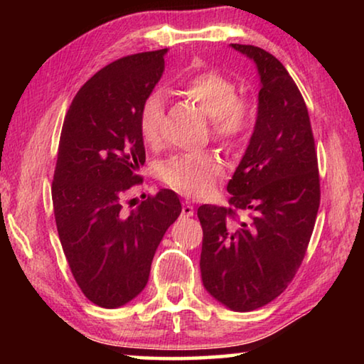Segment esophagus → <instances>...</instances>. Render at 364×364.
Returning a JSON list of instances; mask_svg holds the SVG:
<instances>
[{"label": "esophagus", "instance_id": "esophagus-1", "mask_svg": "<svg viewBox=\"0 0 364 364\" xmlns=\"http://www.w3.org/2000/svg\"><path fill=\"white\" fill-rule=\"evenodd\" d=\"M194 215V207H193V204H191V202H183V207H181V217L183 218H189V217H193Z\"/></svg>", "mask_w": 364, "mask_h": 364}]
</instances>
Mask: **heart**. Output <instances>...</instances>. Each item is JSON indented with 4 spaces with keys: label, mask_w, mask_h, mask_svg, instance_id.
I'll list each match as a JSON object with an SVG mask.
<instances>
[{
    "label": "heart",
    "mask_w": 364,
    "mask_h": 364,
    "mask_svg": "<svg viewBox=\"0 0 364 364\" xmlns=\"http://www.w3.org/2000/svg\"><path fill=\"white\" fill-rule=\"evenodd\" d=\"M183 93L212 119V134L226 146H234L249 132L252 109L237 97L236 83L215 70H205L184 83ZM164 122V97L151 93L139 110V133L146 144H156ZM221 175V162L212 152L178 154L159 167V178L170 188L189 196L210 193Z\"/></svg>",
    "instance_id": "1"
}]
</instances>
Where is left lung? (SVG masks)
<instances>
[{"label":"left lung","mask_w":364,"mask_h":364,"mask_svg":"<svg viewBox=\"0 0 364 364\" xmlns=\"http://www.w3.org/2000/svg\"><path fill=\"white\" fill-rule=\"evenodd\" d=\"M254 60L260 93L247 149L228 183L232 208L200 205V274L205 291L232 311H252L284 292L310 242L319 208L318 159L297 85L273 54L230 45ZM251 218L233 220V208Z\"/></svg>","instance_id":"1"}]
</instances>
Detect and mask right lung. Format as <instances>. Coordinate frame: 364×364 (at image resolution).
Segmentation results:
<instances>
[{"label":"right lung","mask_w":364,"mask_h":364,"mask_svg":"<svg viewBox=\"0 0 364 364\" xmlns=\"http://www.w3.org/2000/svg\"><path fill=\"white\" fill-rule=\"evenodd\" d=\"M168 49L109 64L73 97L60 133L53 205L60 244L86 299L102 308L143 292L154 254L181 213L171 189L127 213L122 196L146 162L139 110L165 70Z\"/></svg>","instance_id":"add662e5"}]
</instances>
